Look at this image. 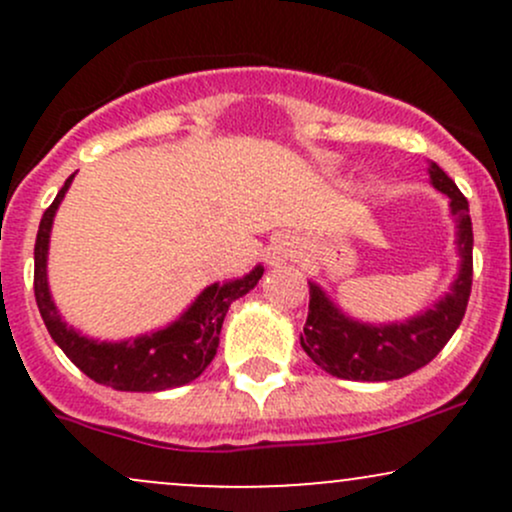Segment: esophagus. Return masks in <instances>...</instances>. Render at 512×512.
Here are the masks:
<instances>
[{
  "mask_svg": "<svg viewBox=\"0 0 512 512\" xmlns=\"http://www.w3.org/2000/svg\"><path fill=\"white\" fill-rule=\"evenodd\" d=\"M293 252H296V250H293V245H291V243H286V240H279V243H274L272 248H269L267 260H269V264L286 262V260H291Z\"/></svg>",
  "mask_w": 512,
  "mask_h": 512,
  "instance_id": "1",
  "label": "esophagus"
}]
</instances>
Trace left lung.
I'll use <instances>...</instances> for the list:
<instances>
[{
	"label": "left lung",
	"instance_id": "8db88e82",
	"mask_svg": "<svg viewBox=\"0 0 512 512\" xmlns=\"http://www.w3.org/2000/svg\"><path fill=\"white\" fill-rule=\"evenodd\" d=\"M433 187L450 197V211L457 221V248H460V274L452 291L436 308L399 325L373 327L351 320L334 308L330 298L310 284L308 320H305L301 346L322 370L344 380L385 383L424 368L440 354L460 327L472 293V219L467 197L457 190L445 170L431 163Z\"/></svg>",
	"mask_w": 512,
	"mask_h": 512
}]
</instances>
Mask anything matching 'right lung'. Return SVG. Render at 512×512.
<instances>
[{
    "instance_id": "1",
    "label": "right lung",
    "mask_w": 512,
    "mask_h": 512,
    "mask_svg": "<svg viewBox=\"0 0 512 512\" xmlns=\"http://www.w3.org/2000/svg\"><path fill=\"white\" fill-rule=\"evenodd\" d=\"M72 178L74 175H69L62 190L57 192L55 202L45 209L43 219H40L38 238H35L33 291L50 337L81 373H86L96 383L113 387V390L161 392L192 383L216 356L228 305L245 296L250 289H255L264 269L255 267L243 279L204 289L197 301L190 305V310L166 330L144 334V337L120 344L93 342V339L81 337L72 327L64 325L60 313H57L48 291V269H45L52 219H55V211L60 207L64 192L72 185Z\"/></svg>"
}]
</instances>
